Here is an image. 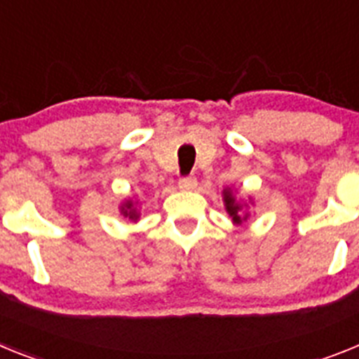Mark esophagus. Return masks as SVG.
Segmentation results:
<instances>
[{
  "label": "esophagus",
  "instance_id": "1",
  "mask_svg": "<svg viewBox=\"0 0 359 359\" xmlns=\"http://www.w3.org/2000/svg\"><path fill=\"white\" fill-rule=\"evenodd\" d=\"M177 185H180V189L182 190H192V189H196V185H198V180H196L194 176L182 177V180L177 182Z\"/></svg>",
  "mask_w": 359,
  "mask_h": 359
}]
</instances>
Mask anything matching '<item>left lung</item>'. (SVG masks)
<instances>
[{
    "label": "left lung",
    "mask_w": 359,
    "mask_h": 359,
    "mask_svg": "<svg viewBox=\"0 0 359 359\" xmlns=\"http://www.w3.org/2000/svg\"><path fill=\"white\" fill-rule=\"evenodd\" d=\"M223 203H224V210L230 215L231 223L236 226H243V224L248 223V219L252 217V212H250V205H253V199L248 198V201L237 198V190L231 189V187H226L223 189Z\"/></svg>",
    "instance_id": "left-lung-1"
}]
</instances>
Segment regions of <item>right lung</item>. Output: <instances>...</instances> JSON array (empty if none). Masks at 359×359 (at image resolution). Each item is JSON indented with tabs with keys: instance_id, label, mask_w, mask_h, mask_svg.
Returning a JSON list of instances; mask_svg holds the SVG:
<instances>
[{
	"instance_id": "right-lung-1",
	"label": "right lung",
	"mask_w": 359,
	"mask_h": 359,
	"mask_svg": "<svg viewBox=\"0 0 359 359\" xmlns=\"http://www.w3.org/2000/svg\"><path fill=\"white\" fill-rule=\"evenodd\" d=\"M120 215L133 223H138L140 221V199L138 198H126L122 203H120Z\"/></svg>"
}]
</instances>
